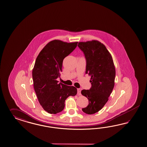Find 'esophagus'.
Returning a JSON list of instances; mask_svg holds the SVG:
<instances>
[{
	"label": "esophagus",
	"instance_id": "34e87169",
	"mask_svg": "<svg viewBox=\"0 0 147 147\" xmlns=\"http://www.w3.org/2000/svg\"><path fill=\"white\" fill-rule=\"evenodd\" d=\"M77 90H78V95H81V89H80V88H78V89H77Z\"/></svg>",
	"mask_w": 147,
	"mask_h": 147
}]
</instances>
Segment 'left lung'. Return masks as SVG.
<instances>
[{"mask_svg": "<svg viewBox=\"0 0 147 147\" xmlns=\"http://www.w3.org/2000/svg\"><path fill=\"white\" fill-rule=\"evenodd\" d=\"M78 46L85 55L86 74L91 76V88L81 90L82 95L89 101L82 110L86 114H93L100 111L108 100L114 87L115 68L111 54L100 42H80Z\"/></svg>", "mask_w": 147, "mask_h": 147, "instance_id": "obj_1", "label": "left lung"}]
</instances>
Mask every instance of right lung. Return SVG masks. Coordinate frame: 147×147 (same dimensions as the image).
Wrapping results in <instances>:
<instances>
[{
    "label": "right lung",
    "mask_w": 147,
    "mask_h": 147,
    "mask_svg": "<svg viewBox=\"0 0 147 147\" xmlns=\"http://www.w3.org/2000/svg\"><path fill=\"white\" fill-rule=\"evenodd\" d=\"M78 42L67 43L61 40L50 41L41 51L32 71L33 86L40 105L50 114L63 111L65 101L69 96H75L77 89L62 83L60 77L64 58L75 49Z\"/></svg>",
    "instance_id": "obj_1"
}]
</instances>
